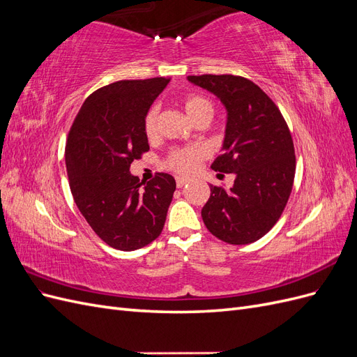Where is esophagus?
<instances>
[{
    "label": "esophagus",
    "instance_id": "34e87169",
    "mask_svg": "<svg viewBox=\"0 0 357 357\" xmlns=\"http://www.w3.org/2000/svg\"><path fill=\"white\" fill-rule=\"evenodd\" d=\"M189 183V180L188 178H183V177H177L176 178V185H177V188H183L185 185H188Z\"/></svg>",
    "mask_w": 357,
    "mask_h": 357
}]
</instances>
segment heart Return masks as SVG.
<instances>
[{
    "label": "heart",
    "mask_w": 357,
    "mask_h": 357,
    "mask_svg": "<svg viewBox=\"0 0 357 357\" xmlns=\"http://www.w3.org/2000/svg\"><path fill=\"white\" fill-rule=\"evenodd\" d=\"M181 107L186 112L192 122H197L198 119H210L214 114V105L213 102L201 93H188L181 98ZM143 129L146 137L152 138L156 135L158 131V110L155 107L147 110L144 121H143ZM207 158V150L201 146H190V147H181L174 149L165 159V167L171 171L177 172V174L189 176L192 172H195L201 162Z\"/></svg>",
    "instance_id": "1"
}]
</instances>
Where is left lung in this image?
I'll return each mask as SVG.
<instances>
[{"mask_svg": "<svg viewBox=\"0 0 357 357\" xmlns=\"http://www.w3.org/2000/svg\"><path fill=\"white\" fill-rule=\"evenodd\" d=\"M218 95L228 110L225 153L211 168L235 174L234 186L210 185L201 215L219 240L243 245L257 241L282 218L294 186V139L282 112L256 83L241 75H189Z\"/></svg>", "mask_w": 357, "mask_h": 357, "instance_id": "obj_1", "label": "left lung"}]
</instances>
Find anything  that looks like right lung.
<instances>
[{"label":"right lung","instance_id":"right-lung-1","mask_svg":"<svg viewBox=\"0 0 357 357\" xmlns=\"http://www.w3.org/2000/svg\"><path fill=\"white\" fill-rule=\"evenodd\" d=\"M169 77L119 80L91 93L70 128L66 164L80 213L100 238L131 252L164 229L176 180L158 172L143 183L129 172L149 152L143 121Z\"/></svg>","mask_w":357,"mask_h":357}]
</instances>
